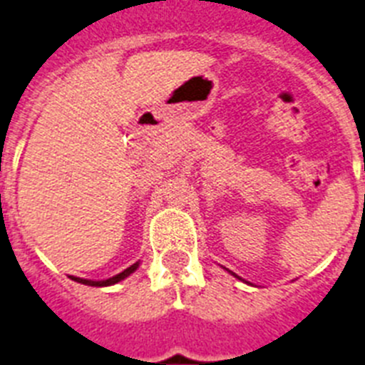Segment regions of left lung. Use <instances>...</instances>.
Here are the masks:
<instances>
[{
  "mask_svg": "<svg viewBox=\"0 0 365 365\" xmlns=\"http://www.w3.org/2000/svg\"><path fill=\"white\" fill-rule=\"evenodd\" d=\"M233 275H235V274H233ZM235 277H237V279H240V277H239V275H235Z\"/></svg>",
  "mask_w": 365,
  "mask_h": 365,
  "instance_id": "obj_1",
  "label": "left lung"
}]
</instances>
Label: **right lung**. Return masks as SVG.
<instances>
[{
    "instance_id": "right-lung-1",
    "label": "right lung",
    "mask_w": 365,
    "mask_h": 365,
    "mask_svg": "<svg viewBox=\"0 0 365 365\" xmlns=\"http://www.w3.org/2000/svg\"><path fill=\"white\" fill-rule=\"evenodd\" d=\"M138 266H139V262H134V264L128 266L126 270H123L121 274L113 275V277H110V279H104V281H91V279L73 277V275H71V279H73V281H77V283L88 284V287H110V284H115V283H119V281H123V279H125V277H128V275L132 274V272L138 270Z\"/></svg>"
}]
</instances>
